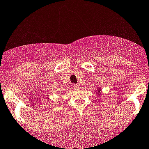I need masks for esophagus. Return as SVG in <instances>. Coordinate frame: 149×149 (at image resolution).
<instances>
[{"instance_id":"esophagus-1","label":"esophagus","mask_w":149,"mask_h":149,"mask_svg":"<svg viewBox=\"0 0 149 149\" xmlns=\"http://www.w3.org/2000/svg\"><path fill=\"white\" fill-rule=\"evenodd\" d=\"M73 87L76 89V88H79V85H77V84H74V85H73Z\"/></svg>"}]
</instances>
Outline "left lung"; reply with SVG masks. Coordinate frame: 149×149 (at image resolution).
Masks as SVG:
<instances>
[{"instance_id": "8db88e82", "label": "left lung", "mask_w": 149, "mask_h": 149, "mask_svg": "<svg viewBox=\"0 0 149 149\" xmlns=\"http://www.w3.org/2000/svg\"><path fill=\"white\" fill-rule=\"evenodd\" d=\"M96 91H97V93L98 94V97L99 96H101L102 95V90H101V87H98V88H96Z\"/></svg>"}]
</instances>
